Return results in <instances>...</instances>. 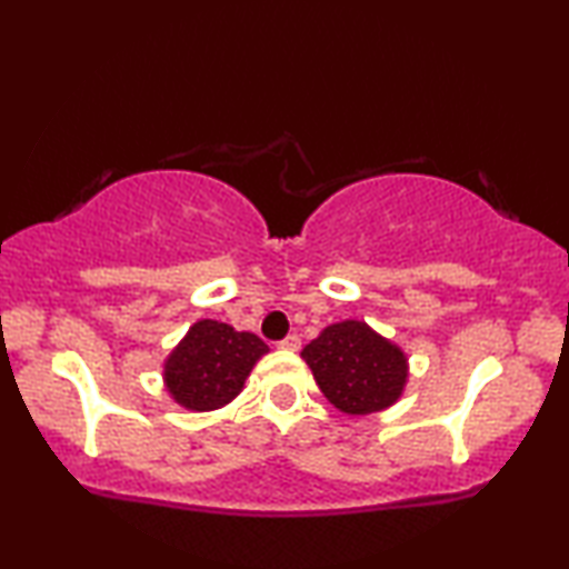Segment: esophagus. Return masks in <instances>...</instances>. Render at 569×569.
Masks as SVG:
<instances>
[{
    "label": "esophagus",
    "mask_w": 569,
    "mask_h": 569,
    "mask_svg": "<svg viewBox=\"0 0 569 569\" xmlns=\"http://www.w3.org/2000/svg\"><path fill=\"white\" fill-rule=\"evenodd\" d=\"M279 347L287 349V352H298V349H300V337H298V333H290V337L279 341Z\"/></svg>",
    "instance_id": "34e87169"
}]
</instances>
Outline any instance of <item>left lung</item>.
Instances as JSON below:
<instances>
[{
	"label": "left lung",
	"mask_w": 569,
	"mask_h": 569,
	"mask_svg": "<svg viewBox=\"0 0 569 569\" xmlns=\"http://www.w3.org/2000/svg\"><path fill=\"white\" fill-rule=\"evenodd\" d=\"M300 357L326 399L349 417L393 407L409 383L407 352L357 318L326 326Z\"/></svg>",
	"instance_id": "obj_1"
}]
</instances>
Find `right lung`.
Instances as JSON below:
<instances>
[{"label": "right lung", "instance_id": "add662e5", "mask_svg": "<svg viewBox=\"0 0 569 569\" xmlns=\"http://www.w3.org/2000/svg\"><path fill=\"white\" fill-rule=\"evenodd\" d=\"M267 352L256 333L201 318L162 362V386L189 411L222 409L243 391L246 378Z\"/></svg>", "mask_w": 569, "mask_h": 569}]
</instances>
